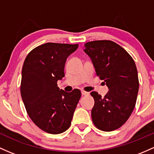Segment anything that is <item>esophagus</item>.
Returning a JSON list of instances; mask_svg holds the SVG:
<instances>
[{
	"label": "esophagus",
	"mask_w": 154,
	"mask_h": 154,
	"mask_svg": "<svg viewBox=\"0 0 154 154\" xmlns=\"http://www.w3.org/2000/svg\"><path fill=\"white\" fill-rule=\"evenodd\" d=\"M82 95L86 96V95H89V93L87 92V91H82Z\"/></svg>",
	"instance_id": "1"
}]
</instances>
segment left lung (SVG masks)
<instances>
[{
    "mask_svg": "<svg viewBox=\"0 0 154 154\" xmlns=\"http://www.w3.org/2000/svg\"><path fill=\"white\" fill-rule=\"evenodd\" d=\"M84 51L109 89L104 97L91 92L94 100L93 123L105 132L119 129L132 114L137 100L139 80L134 60L122 46L107 40L86 43Z\"/></svg>",
    "mask_w": 154,
    "mask_h": 154,
    "instance_id": "8db88e82",
    "label": "left lung"
}]
</instances>
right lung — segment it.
<instances>
[{"label":"right lung","instance_id":"obj_1","mask_svg":"<svg viewBox=\"0 0 154 154\" xmlns=\"http://www.w3.org/2000/svg\"><path fill=\"white\" fill-rule=\"evenodd\" d=\"M79 44L46 43L27 54L22 70L20 91L31 120L50 134H60L70 124L80 100L79 89L66 92L57 81L65 76L64 68L69 55Z\"/></svg>","mask_w":154,"mask_h":154}]
</instances>
